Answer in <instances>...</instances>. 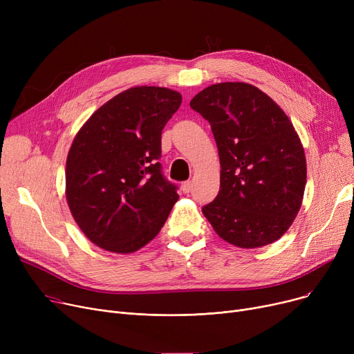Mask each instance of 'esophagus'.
Masks as SVG:
<instances>
[{"label":"esophagus","instance_id":"obj_1","mask_svg":"<svg viewBox=\"0 0 354 354\" xmlns=\"http://www.w3.org/2000/svg\"><path fill=\"white\" fill-rule=\"evenodd\" d=\"M191 189H192V182H191V180H187V182L182 183V191H183L185 194H189Z\"/></svg>","mask_w":354,"mask_h":354}]
</instances>
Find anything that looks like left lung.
<instances>
[{
  "mask_svg": "<svg viewBox=\"0 0 354 354\" xmlns=\"http://www.w3.org/2000/svg\"><path fill=\"white\" fill-rule=\"evenodd\" d=\"M191 107L209 122L221 163L219 192L202 214L235 247L275 243L299 214L307 179L304 147L288 116L243 82L203 88Z\"/></svg>",
  "mask_w": 354,
  "mask_h": 354,
  "instance_id": "left-lung-1",
  "label": "left lung"
}]
</instances>
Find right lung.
I'll use <instances>...</instances> for the list:
<instances>
[{"label": "right lung", "instance_id": "obj_1", "mask_svg": "<svg viewBox=\"0 0 354 354\" xmlns=\"http://www.w3.org/2000/svg\"><path fill=\"white\" fill-rule=\"evenodd\" d=\"M180 93L155 86L127 88L93 113L66 162V198L83 234L97 247L130 254L163 227L176 187L160 171L165 124Z\"/></svg>", "mask_w": 354, "mask_h": 354}]
</instances>
